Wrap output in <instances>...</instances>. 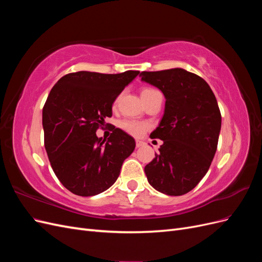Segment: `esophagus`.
I'll return each mask as SVG.
<instances>
[{
  "label": "esophagus",
  "mask_w": 262,
  "mask_h": 262,
  "mask_svg": "<svg viewBox=\"0 0 262 262\" xmlns=\"http://www.w3.org/2000/svg\"><path fill=\"white\" fill-rule=\"evenodd\" d=\"M136 145H137V147L143 146V145H144V142H143V141H140V140H137V141H136Z\"/></svg>",
  "instance_id": "esophagus-1"
}]
</instances>
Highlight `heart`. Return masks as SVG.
<instances>
[{
    "label": "heart",
    "instance_id": "obj_1",
    "mask_svg": "<svg viewBox=\"0 0 262 262\" xmlns=\"http://www.w3.org/2000/svg\"><path fill=\"white\" fill-rule=\"evenodd\" d=\"M154 92H156V90L148 89V87H146V89L142 90L141 97L143 98ZM120 126L122 130H124L125 132H128L129 134H131V136H134V137H140L142 133L148 129L147 123L142 122V121H137V120H122L120 122Z\"/></svg>",
    "mask_w": 262,
    "mask_h": 262
}]
</instances>
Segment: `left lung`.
Returning a JSON list of instances; mask_svg holds the SVG:
<instances>
[{
  "instance_id": "1",
  "label": "left lung",
  "mask_w": 262,
  "mask_h": 262,
  "mask_svg": "<svg viewBox=\"0 0 262 262\" xmlns=\"http://www.w3.org/2000/svg\"><path fill=\"white\" fill-rule=\"evenodd\" d=\"M142 80L165 95V113L150 139L163 144L144 168L149 185L182 195L208 172L217 148L222 117L215 96L202 77L184 69L142 72Z\"/></svg>"
}]
</instances>
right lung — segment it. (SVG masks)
I'll return each instance as SVG.
<instances>
[{
	"label": "right lung",
	"mask_w": 262,
	"mask_h": 262,
	"mask_svg": "<svg viewBox=\"0 0 262 262\" xmlns=\"http://www.w3.org/2000/svg\"><path fill=\"white\" fill-rule=\"evenodd\" d=\"M139 73L80 71L61 77L52 87L42 109L45 147L55 176L69 191L95 195L119 177L136 142L116 126L107 141L97 138L96 131L112 117L118 95Z\"/></svg>",
	"instance_id": "right-lung-1"
}]
</instances>
